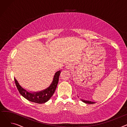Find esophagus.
<instances>
[{
	"mask_svg": "<svg viewBox=\"0 0 127 127\" xmlns=\"http://www.w3.org/2000/svg\"><path fill=\"white\" fill-rule=\"evenodd\" d=\"M66 68H67V69H69V70H72V66L71 65H70V64H68V65H66Z\"/></svg>",
	"mask_w": 127,
	"mask_h": 127,
	"instance_id": "obj_1",
	"label": "esophagus"
}]
</instances>
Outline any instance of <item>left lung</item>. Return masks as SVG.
Here are the masks:
<instances>
[{
  "label": "left lung",
  "mask_w": 127,
  "mask_h": 127,
  "mask_svg": "<svg viewBox=\"0 0 127 127\" xmlns=\"http://www.w3.org/2000/svg\"><path fill=\"white\" fill-rule=\"evenodd\" d=\"M81 100L85 103H88V104H93V103H95V102H93V101H89V100H83V99H81Z\"/></svg>",
  "instance_id": "8db88e82"
}]
</instances>
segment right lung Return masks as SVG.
Masks as SVG:
<instances>
[{
	"instance_id": "right-lung-1",
	"label": "right lung",
	"mask_w": 127,
	"mask_h": 127,
	"mask_svg": "<svg viewBox=\"0 0 127 127\" xmlns=\"http://www.w3.org/2000/svg\"><path fill=\"white\" fill-rule=\"evenodd\" d=\"M61 71L59 70L55 73L53 80L49 87L39 92H29L24 89L19 84L18 81L14 77V81L16 87L21 95L28 100L37 103H44L48 101L52 97L56 91L59 82V76Z\"/></svg>"
}]
</instances>
